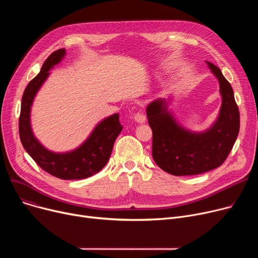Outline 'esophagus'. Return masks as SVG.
<instances>
[{
  "label": "esophagus",
  "mask_w": 258,
  "mask_h": 258,
  "mask_svg": "<svg viewBox=\"0 0 258 258\" xmlns=\"http://www.w3.org/2000/svg\"><path fill=\"white\" fill-rule=\"evenodd\" d=\"M134 119H135V121L138 122V123H144L146 120V117L142 113H138V114H136V116L134 117Z\"/></svg>",
  "instance_id": "1"
}]
</instances>
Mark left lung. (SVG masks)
Wrapping results in <instances>:
<instances>
[{"label": "left lung", "instance_id": "8db88e82", "mask_svg": "<svg viewBox=\"0 0 258 258\" xmlns=\"http://www.w3.org/2000/svg\"><path fill=\"white\" fill-rule=\"evenodd\" d=\"M206 63L219 80L222 97L218 118L208 128L195 132L184 127L169 108L171 97L158 98L147 106L154 161L173 175H195L221 166L239 132V112L233 89L218 67L210 61Z\"/></svg>", "mask_w": 258, "mask_h": 258}]
</instances>
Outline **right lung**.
Wrapping results in <instances>:
<instances>
[{
  "label": "right lung",
  "mask_w": 258,
  "mask_h": 258,
  "mask_svg": "<svg viewBox=\"0 0 258 258\" xmlns=\"http://www.w3.org/2000/svg\"><path fill=\"white\" fill-rule=\"evenodd\" d=\"M66 49L53 52L44 62L40 72L30 81L22 97L19 132L25 151L48 173L61 180L86 179L100 171L113 151L118 135L122 131L119 115L108 116L95 125L88 138L69 152H52L34 136L31 126V107L37 92L50 75V70L61 62Z\"/></svg>",
  "instance_id": "add662e5"
}]
</instances>
